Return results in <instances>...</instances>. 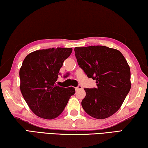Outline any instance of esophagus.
Wrapping results in <instances>:
<instances>
[{
  "label": "esophagus",
  "mask_w": 148,
  "mask_h": 148,
  "mask_svg": "<svg viewBox=\"0 0 148 148\" xmlns=\"http://www.w3.org/2000/svg\"><path fill=\"white\" fill-rule=\"evenodd\" d=\"M83 89V87H82V86H77V87H75V89L76 90H79V89Z\"/></svg>",
  "instance_id": "obj_1"
}]
</instances>
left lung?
<instances>
[{"label":"left lung","mask_w":148,"mask_h":148,"mask_svg":"<svg viewBox=\"0 0 148 148\" xmlns=\"http://www.w3.org/2000/svg\"><path fill=\"white\" fill-rule=\"evenodd\" d=\"M77 64L97 87L85 88L82 106L96 119L111 116L118 110L131 89V71L119 51L103 46L75 47Z\"/></svg>","instance_id":"1"}]
</instances>
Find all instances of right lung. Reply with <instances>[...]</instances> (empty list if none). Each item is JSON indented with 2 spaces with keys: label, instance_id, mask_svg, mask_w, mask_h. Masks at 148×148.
Returning <instances> with one entry per match:
<instances>
[{
  "label": "right lung",
  "instance_id": "right-lung-1",
  "mask_svg": "<svg viewBox=\"0 0 148 148\" xmlns=\"http://www.w3.org/2000/svg\"><path fill=\"white\" fill-rule=\"evenodd\" d=\"M72 48L52 47L29 53L22 63L19 77L22 95L36 116L47 119L58 117L75 89L56 86L60 69L71 56Z\"/></svg>",
  "mask_w": 148,
  "mask_h": 148
}]
</instances>
